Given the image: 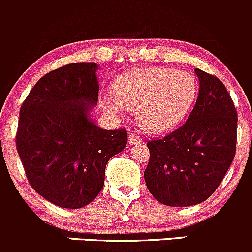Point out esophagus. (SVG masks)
<instances>
[{
	"instance_id": "1",
	"label": "esophagus",
	"mask_w": 252,
	"mask_h": 252,
	"mask_svg": "<svg viewBox=\"0 0 252 252\" xmlns=\"http://www.w3.org/2000/svg\"><path fill=\"white\" fill-rule=\"evenodd\" d=\"M128 142H129V144H137V143H139V142H142V138H141V136H138L137 133L132 132V133L128 136Z\"/></svg>"
}]
</instances>
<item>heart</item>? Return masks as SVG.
Here are the masks:
<instances>
[{
    "instance_id": "1",
    "label": "heart",
    "mask_w": 252,
    "mask_h": 252,
    "mask_svg": "<svg viewBox=\"0 0 252 252\" xmlns=\"http://www.w3.org/2000/svg\"><path fill=\"white\" fill-rule=\"evenodd\" d=\"M114 96L104 105L114 111L125 108L137 114L147 131L164 133L178 127L188 116L198 94V82L190 72L151 67L127 72L116 79Z\"/></svg>"
}]
</instances>
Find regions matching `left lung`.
I'll return each mask as SVG.
<instances>
[{"label": "left lung", "mask_w": 252, "mask_h": 252, "mask_svg": "<svg viewBox=\"0 0 252 252\" xmlns=\"http://www.w3.org/2000/svg\"><path fill=\"white\" fill-rule=\"evenodd\" d=\"M195 72L200 91L186 123L147 143L146 185L157 201L171 207L207 200L235 157L238 114L230 94L216 76Z\"/></svg>", "instance_id": "obj_1"}]
</instances>
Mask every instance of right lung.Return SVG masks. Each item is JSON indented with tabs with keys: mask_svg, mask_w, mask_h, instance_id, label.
Segmentation results:
<instances>
[{
	"mask_svg": "<svg viewBox=\"0 0 252 252\" xmlns=\"http://www.w3.org/2000/svg\"><path fill=\"white\" fill-rule=\"evenodd\" d=\"M95 62H77L41 77L19 110L16 146L32 188L63 208L89 205L104 186L105 166L126 147L125 128L103 129Z\"/></svg>",
	"mask_w": 252,
	"mask_h": 252,
	"instance_id": "1",
	"label": "right lung"
}]
</instances>
